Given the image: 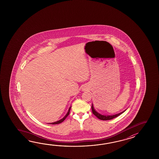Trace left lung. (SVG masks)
Segmentation results:
<instances>
[{
	"instance_id": "obj_1",
	"label": "left lung",
	"mask_w": 159,
	"mask_h": 159,
	"mask_svg": "<svg viewBox=\"0 0 159 159\" xmlns=\"http://www.w3.org/2000/svg\"><path fill=\"white\" fill-rule=\"evenodd\" d=\"M91 109H92L93 114L94 115H95L98 119H101V120H111V119H112L115 118L116 117L119 116L120 114H122V113H123V112L125 111H125H124L122 112H120V113H119V114H115V115L106 116V115H101V114H99L95 110L94 107H93V105H92V106H91Z\"/></svg>"
}]
</instances>
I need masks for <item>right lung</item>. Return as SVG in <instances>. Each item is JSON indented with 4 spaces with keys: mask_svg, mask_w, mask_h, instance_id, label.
<instances>
[{
    "mask_svg": "<svg viewBox=\"0 0 159 159\" xmlns=\"http://www.w3.org/2000/svg\"><path fill=\"white\" fill-rule=\"evenodd\" d=\"M70 108H71V107L69 108V110H68V113L66 114V115L62 119H61V120H58V121H57V122H53V123H49V124H51V125H57V124H60V123H61L62 122H63L64 120L66 118V117L68 116V115H69V113H70Z\"/></svg>",
    "mask_w": 159,
    "mask_h": 159,
    "instance_id": "1",
    "label": "right lung"
}]
</instances>
